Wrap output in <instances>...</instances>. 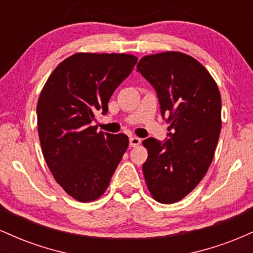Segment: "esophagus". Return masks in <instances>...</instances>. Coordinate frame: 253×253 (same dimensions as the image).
<instances>
[{
  "label": "esophagus",
  "instance_id": "obj_1",
  "mask_svg": "<svg viewBox=\"0 0 253 253\" xmlns=\"http://www.w3.org/2000/svg\"><path fill=\"white\" fill-rule=\"evenodd\" d=\"M140 143H141V139L138 138V136H130V138H129V146L130 147L139 146Z\"/></svg>",
  "mask_w": 253,
  "mask_h": 253
}]
</instances>
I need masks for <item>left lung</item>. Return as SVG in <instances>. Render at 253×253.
Listing matches in <instances>:
<instances>
[{
    "label": "left lung",
    "instance_id": "obj_1",
    "mask_svg": "<svg viewBox=\"0 0 253 253\" xmlns=\"http://www.w3.org/2000/svg\"><path fill=\"white\" fill-rule=\"evenodd\" d=\"M136 71L155 88L171 130L163 143L143 141L149 151L145 181L153 199L175 203L199 184L213 161L221 130V96L205 66L181 52L145 56Z\"/></svg>",
    "mask_w": 253,
    "mask_h": 253
}]
</instances>
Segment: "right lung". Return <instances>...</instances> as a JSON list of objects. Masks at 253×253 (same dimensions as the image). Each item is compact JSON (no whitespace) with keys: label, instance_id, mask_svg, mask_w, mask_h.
Masks as SVG:
<instances>
[{"label":"right lung","instance_id":"add662e5","mask_svg":"<svg viewBox=\"0 0 253 253\" xmlns=\"http://www.w3.org/2000/svg\"><path fill=\"white\" fill-rule=\"evenodd\" d=\"M138 58L126 53H76L54 69L37 106L43 158L58 184L81 202L94 201L128 147L124 133L97 132L95 115L108 112L109 98Z\"/></svg>","mask_w":253,"mask_h":253}]
</instances>
